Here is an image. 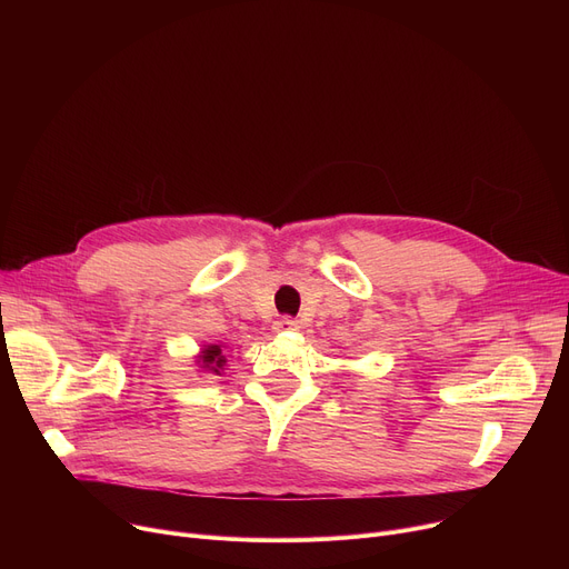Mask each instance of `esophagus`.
I'll list each match as a JSON object with an SVG mask.
<instances>
[{"mask_svg":"<svg viewBox=\"0 0 569 569\" xmlns=\"http://www.w3.org/2000/svg\"><path fill=\"white\" fill-rule=\"evenodd\" d=\"M272 330H274V332H292V330H297V320H292L290 316H283V318L274 320Z\"/></svg>","mask_w":569,"mask_h":569,"instance_id":"34e87169","label":"esophagus"}]
</instances>
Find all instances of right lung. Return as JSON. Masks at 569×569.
<instances>
[{
  "label": "right lung",
  "mask_w": 569,
  "mask_h": 569,
  "mask_svg": "<svg viewBox=\"0 0 569 569\" xmlns=\"http://www.w3.org/2000/svg\"><path fill=\"white\" fill-rule=\"evenodd\" d=\"M221 348H223V346H219V343H209V346H204V348L200 350L198 365H200L202 371L214 373V376H219V373L223 371V367H226V355H223Z\"/></svg>",
  "instance_id": "add662e5"
}]
</instances>
